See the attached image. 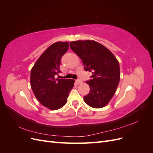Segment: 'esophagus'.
I'll list each match as a JSON object with an SVG mask.
<instances>
[{
	"instance_id": "1",
	"label": "esophagus",
	"mask_w": 153,
	"mask_h": 153,
	"mask_svg": "<svg viewBox=\"0 0 153 153\" xmlns=\"http://www.w3.org/2000/svg\"><path fill=\"white\" fill-rule=\"evenodd\" d=\"M76 82L78 84H82V80H80V79H77L76 80Z\"/></svg>"
}]
</instances>
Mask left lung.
<instances>
[{
  "instance_id": "obj_1",
  "label": "left lung",
  "mask_w": 153,
  "mask_h": 153,
  "mask_svg": "<svg viewBox=\"0 0 153 153\" xmlns=\"http://www.w3.org/2000/svg\"><path fill=\"white\" fill-rule=\"evenodd\" d=\"M71 49L79 57L85 71L92 72L86 82L90 92L84 97L92 108H102L114 96L120 81L119 64L110 51L94 41H76L69 43Z\"/></svg>"
}]
</instances>
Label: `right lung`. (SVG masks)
<instances>
[{
    "label": "right lung",
    "instance_id": "add662e5",
    "mask_svg": "<svg viewBox=\"0 0 153 153\" xmlns=\"http://www.w3.org/2000/svg\"><path fill=\"white\" fill-rule=\"evenodd\" d=\"M69 48L68 42L52 44L41 55L30 72V86L39 102L50 110L62 108L74 85L73 79H55L61 72V58Z\"/></svg>",
    "mask_w": 153,
    "mask_h": 153
}]
</instances>
